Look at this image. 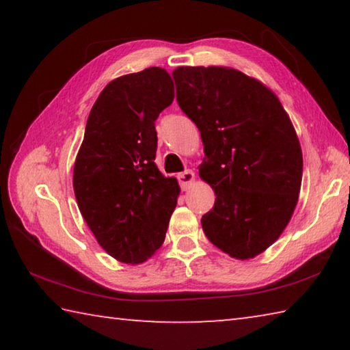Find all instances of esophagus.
I'll return each instance as SVG.
<instances>
[{
    "mask_svg": "<svg viewBox=\"0 0 350 350\" xmlns=\"http://www.w3.org/2000/svg\"><path fill=\"white\" fill-rule=\"evenodd\" d=\"M177 180H179L180 188L183 189V191H185V189H188L189 185H191V182L194 180V173L191 170L182 171V173L177 174Z\"/></svg>",
    "mask_w": 350,
    "mask_h": 350,
    "instance_id": "34e87169",
    "label": "esophagus"
}]
</instances>
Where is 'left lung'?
Segmentation results:
<instances>
[{
	"label": "left lung",
	"instance_id": "left-lung-1",
	"mask_svg": "<svg viewBox=\"0 0 350 350\" xmlns=\"http://www.w3.org/2000/svg\"><path fill=\"white\" fill-rule=\"evenodd\" d=\"M180 109L196 123L205 157L199 176L215 189L200 219L206 238L250 259L280 238L298 202L303 152L280 100L236 69L173 70Z\"/></svg>",
	"mask_w": 350,
	"mask_h": 350
}]
</instances>
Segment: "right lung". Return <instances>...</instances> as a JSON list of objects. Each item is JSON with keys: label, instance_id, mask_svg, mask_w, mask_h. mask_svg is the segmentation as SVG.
<instances>
[{"label": "right lung", "instance_id": "1", "mask_svg": "<svg viewBox=\"0 0 350 350\" xmlns=\"http://www.w3.org/2000/svg\"><path fill=\"white\" fill-rule=\"evenodd\" d=\"M173 98L167 70L148 68L108 83L88 117L74 165L75 199L98 244L120 262L152 256L176 208L179 183L154 163V122Z\"/></svg>", "mask_w": 350, "mask_h": 350}]
</instances>
